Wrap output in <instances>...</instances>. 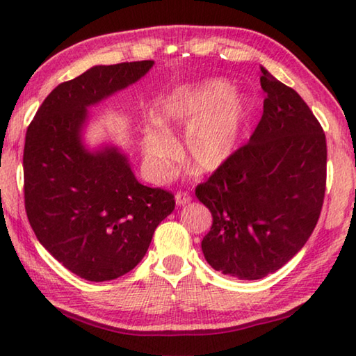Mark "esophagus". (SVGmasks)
<instances>
[{
  "label": "esophagus",
  "instance_id": "1",
  "mask_svg": "<svg viewBox=\"0 0 356 356\" xmlns=\"http://www.w3.org/2000/svg\"><path fill=\"white\" fill-rule=\"evenodd\" d=\"M176 202L179 204V206H186V204L191 202V196L188 195V193H177Z\"/></svg>",
  "mask_w": 356,
  "mask_h": 356
}]
</instances>
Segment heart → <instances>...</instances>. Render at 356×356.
<instances>
[{
	"instance_id": "1",
	"label": "heart",
	"mask_w": 356,
	"mask_h": 356,
	"mask_svg": "<svg viewBox=\"0 0 356 356\" xmlns=\"http://www.w3.org/2000/svg\"><path fill=\"white\" fill-rule=\"evenodd\" d=\"M246 105L222 80L180 86L154 108L144 124L143 152L156 177L170 174L176 156L172 131L186 125L184 156L196 172H213L231 159L242 134Z\"/></svg>"
}]
</instances>
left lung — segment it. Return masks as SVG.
Listing matches in <instances>:
<instances>
[{
	"label": "left lung",
	"mask_w": 356,
	"mask_h": 356,
	"mask_svg": "<svg viewBox=\"0 0 356 356\" xmlns=\"http://www.w3.org/2000/svg\"><path fill=\"white\" fill-rule=\"evenodd\" d=\"M267 97L250 141L196 186L212 227L206 261L238 280L280 270L308 242L327 185V140L306 102L261 67Z\"/></svg>",
	"instance_id": "obj_1"
}]
</instances>
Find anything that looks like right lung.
I'll return each instance as SVG.
<instances>
[{
    "mask_svg": "<svg viewBox=\"0 0 356 356\" xmlns=\"http://www.w3.org/2000/svg\"><path fill=\"white\" fill-rule=\"evenodd\" d=\"M154 61L95 65L56 86L29 124L23 152L25 209L42 246L88 281L116 280L147 252L176 201L138 182L125 154L83 146L88 106L127 88Z\"/></svg>",
    "mask_w": 356,
    "mask_h": 356,
    "instance_id": "1",
    "label": "right lung"
}]
</instances>
